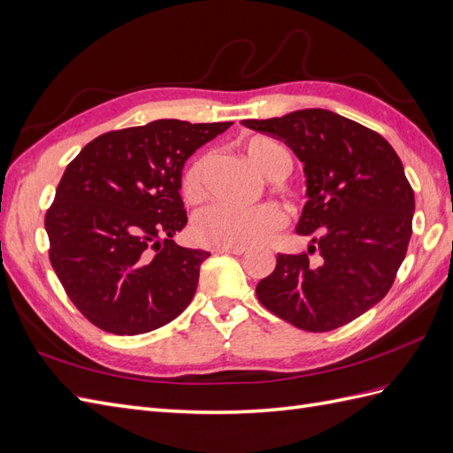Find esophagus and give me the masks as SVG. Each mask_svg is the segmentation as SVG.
<instances>
[{
    "mask_svg": "<svg viewBox=\"0 0 453 453\" xmlns=\"http://www.w3.org/2000/svg\"><path fill=\"white\" fill-rule=\"evenodd\" d=\"M214 252H219V254H242L247 252V247H216Z\"/></svg>",
    "mask_w": 453,
    "mask_h": 453,
    "instance_id": "esophagus-1",
    "label": "esophagus"
}]
</instances>
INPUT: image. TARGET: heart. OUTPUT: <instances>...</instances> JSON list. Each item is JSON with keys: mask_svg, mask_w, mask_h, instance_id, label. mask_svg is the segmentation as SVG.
Instances as JSON below:
<instances>
[{"mask_svg": "<svg viewBox=\"0 0 453 453\" xmlns=\"http://www.w3.org/2000/svg\"><path fill=\"white\" fill-rule=\"evenodd\" d=\"M242 153L250 165L264 176L272 178L287 150L270 137L252 135L241 143ZM208 166L206 155L193 157L180 176V191L185 203H199L204 195V172ZM285 216L280 206L260 204L249 211L212 204L195 216L193 235L196 241L211 247H250L268 241L275 231L283 227Z\"/></svg>", "mask_w": 453, "mask_h": 453, "instance_id": "heart-1", "label": "heart"}]
</instances>
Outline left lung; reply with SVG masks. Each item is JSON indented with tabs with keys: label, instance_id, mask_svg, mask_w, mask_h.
Here are the masks:
<instances>
[{
	"label": "left lung",
	"instance_id": "1",
	"mask_svg": "<svg viewBox=\"0 0 453 453\" xmlns=\"http://www.w3.org/2000/svg\"><path fill=\"white\" fill-rule=\"evenodd\" d=\"M242 126L281 139L304 165L308 201L296 234L316 242L277 254L258 300L310 333L346 326L387 296L410 245L415 196L400 157L377 132L326 109Z\"/></svg>",
	"mask_w": 453,
	"mask_h": 453
}]
</instances>
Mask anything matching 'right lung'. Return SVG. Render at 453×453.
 Returning <instances> with one entry per match:
<instances>
[{"label":"right lung","mask_w":453,"mask_h":453,"mask_svg":"<svg viewBox=\"0 0 453 453\" xmlns=\"http://www.w3.org/2000/svg\"><path fill=\"white\" fill-rule=\"evenodd\" d=\"M231 124L124 127L96 137L66 166L45 214L50 260L96 327L142 334L189 306L211 254L173 242L188 224L180 176L185 160Z\"/></svg>","instance_id":"right-lung-1"}]
</instances>
